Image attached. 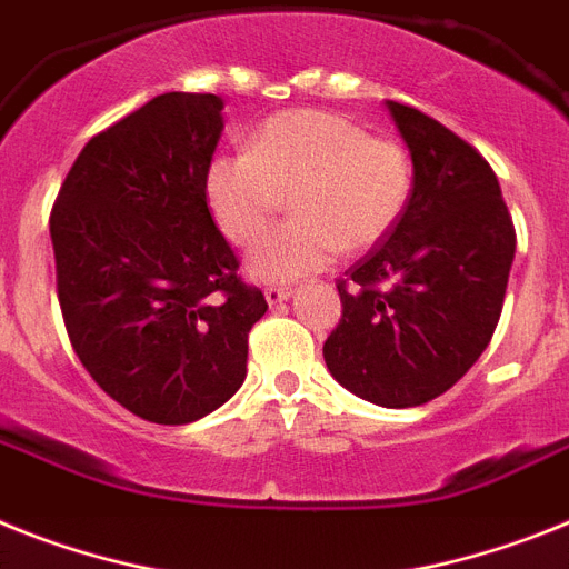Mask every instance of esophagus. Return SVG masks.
<instances>
[{
  "instance_id": "obj_1",
  "label": "esophagus",
  "mask_w": 569,
  "mask_h": 569,
  "mask_svg": "<svg viewBox=\"0 0 569 569\" xmlns=\"http://www.w3.org/2000/svg\"><path fill=\"white\" fill-rule=\"evenodd\" d=\"M290 296H293V288H276V284H270V288H264V299H267V305H281V302H288Z\"/></svg>"
}]
</instances>
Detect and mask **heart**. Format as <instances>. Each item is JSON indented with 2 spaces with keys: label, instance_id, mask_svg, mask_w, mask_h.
<instances>
[{
  "label": "heart",
  "instance_id": "heart-1",
  "mask_svg": "<svg viewBox=\"0 0 569 569\" xmlns=\"http://www.w3.org/2000/svg\"><path fill=\"white\" fill-rule=\"evenodd\" d=\"M415 192V163L395 138L333 111H281L252 134L250 152L207 163L203 198L218 230L236 247L256 244L283 198L295 218L252 250L256 279L313 273L337 252H366L391 236Z\"/></svg>",
  "mask_w": 569,
  "mask_h": 569
}]
</instances>
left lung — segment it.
<instances>
[{
    "mask_svg": "<svg viewBox=\"0 0 569 569\" xmlns=\"http://www.w3.org/2000/svg\"><path fill=\"white\" fill-rule=\"evenodd\" d=\"M415 160L391 236L337 279L342 319L325 339L333 380L386 409L449 391L487 351L516 259V227L483 154L415 106L388 100Z\"/></svg>",
    "mask_w": 569,
    "mask_h": 569,
    "instance_id": "1",
    "label": "left lung"
}]
</instances>
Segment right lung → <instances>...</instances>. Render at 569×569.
<instances>
[{"label": "right lung", "instance_id": "add662e5", "mask_svg": "<svg viewBox=\"0 0 569 569\" xmlns=\"http://www.w3.org/2000/svg\"><path fill=\"white\" fill-rule=\"evenodd\" d=\"M221 109L216 94L152 97L82 146L51 210L71 348L149 423H192L230 400L267 310L203 198Z\"/></svg>", "mask_w": 569, "mask_h": 569}]
</instances>
